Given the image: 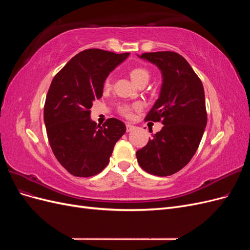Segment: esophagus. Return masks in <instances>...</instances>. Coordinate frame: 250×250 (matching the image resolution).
<instances>
[{
	"instance_id": "obj_1",
	"label": "esophagus",
	"mask_w": 250,
	"mask_h": 250,
	"mask_svg": "<svg viewBox=\"0 0 250 250\" xmlns=\"http://www.w3.org/2000/svg\"><path fill=\"white\" fill-rule=\"evenodd\" d=\"M133 129H134V126H133V125H131V124H129V123L126 124V131H127V132H129V131H131V130H133Z\"/></svg>"
}]
</instances>
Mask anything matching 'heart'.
I'll return each mask as SVG.
<instances>
[{"label":"heart","mask_w":250,"mask_h":250,"mask_svg":"<svg viewBox=\"0 0 250 250\" xmlns=\"http://www.w3.org/2000/svg\"><path fill=\"white\" fill-rule=\"evenodd\" d=\"M129 76H130L131 80L137 85L147 84V82L150 79V72L147 69H145V67L138 66V67H133V69L130 70ZM110 85H111V80H110V78H107L104 82V87L108 88V87H110ZM139 108H140L139 104H132V105L123 104V105H120L118 110L123 117H125L127 119H130L133 115V111L135 109H139Z\"/></svg>","instance_id":"1"}]
</instances>
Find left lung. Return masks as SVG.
<instances>
[{
	"mask_svg": "<svg viewBox=\"0 0 250 250\" xmlns=\"http://www.w3.org/2000/svg\"><path fill=\"white\" fill-rule=\"evenodd\" d=\"M163 75L161 94L146 121L162 122L145 147L137 151L141 168L156 176H169L192 160L208 122L202 82L187 60L176 52L143 53Z\"/></svg>",
	"mask_w": 250,
	"mask_h": 250,
	"instance_id": "1",
	"label": "left lung"
}]
</instances>
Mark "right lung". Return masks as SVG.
Instances as JSON below:
<instances>
[{
    "label": "right lung",
    "instance_id": "1",
    "mask_svg": "<svg viewBox=\"0 0 250 250\" xmlns=\"http://www.w3.org/2000/svg\"><path fill=\"white\" fill-rule=\"evenodd\" d=\"M129 55L100 49L75 55L52 80L43 107L48 140L57 161L77 177L100 173L125 124L110 118L102 126L90 120L93 101L100 99L109 73Z\"/></svg>",
    "mask_w": 250,
    "mask_h": 250
}]
</instances>
